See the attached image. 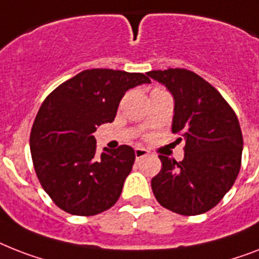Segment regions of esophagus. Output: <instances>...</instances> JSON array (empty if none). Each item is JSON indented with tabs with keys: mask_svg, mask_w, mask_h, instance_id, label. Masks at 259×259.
<instances>
[{
	"mask_svg": "<svg viewBox=\"0 0 259 259\" xmlns=\"http://www.w3.org/2000/svg\"><path fill=\"white\" fill-rule=\"evenodd\" d=\"M134 154H136L137 159H141L144 158V157H146V155L149 154V151L144 148H136L134 149Z\"/></svg>",
	"mask_w": 259,
	"mask_h": 259,
	"instance_id": "esophagus-1",
	"label": "esophagus"
}]
</instances>
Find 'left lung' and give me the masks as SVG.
Here are the masks:
<instances>
[{
    "instance_id": "obj_1",
    "label": "left lung",
    "mask_w": 259,
    "mask_h": 259,
    "mask_svg": "<svg viewBox=\"0 0 259 259\" xmlns=\"http://www.w3.org/2000/svg\"><path fill=\"white\" fill-rule=\"evenodd\" d=\"M174 97L171 130L185 141V158L159 155L162 167L151 180L161 206L198 215L220 203L241 169L243 138L238 118L214 86L186 69L151 70Z\"/></svg>"
}]
</instances>
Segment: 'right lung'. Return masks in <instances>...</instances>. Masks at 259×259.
I'll use <instances>...</instances> for the list:
<instances>
[{"mask_svg": "<svg viewBox=\"0 0 259 259\" xmlns=\"http://www.w3.org/2000/svg\"><path fill=\"white\" fill-rule=\"evenodd\" d=\"M142 73L90 69L65 81L42 102L30 132L39 184L60 209L89 217L118 201L133 167V148L121 145L97 157V126L113 122L119 101L149 83Z\"/></svg>", "mask_w": 259, "mask_h": 259, "instance_id": "1", "label": "right lung"}]
</instances>
